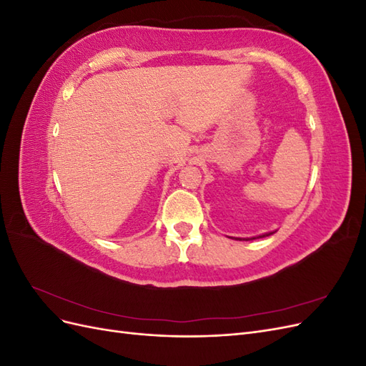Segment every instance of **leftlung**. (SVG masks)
I'll list each match as a JSON object with an SVG mask.
<instances>
[{
	"mask_svg": "<svg viewBox=\"0 0 366 366\" xmlns=\"http://www.w3.org/2000/svg\"><path fill=\"white\" fill-rule=\"evenodd\" d=\"M272 234H274V232H267V234H262V235H259V237H252V238H237V239H257V238H262V237H269V235H272Z\"/></svg>",
	"mask_w": 366,
	"mask_h": 366,
	"instance_id": "obj_1",
	"label": "left lung"
}]
</instances>
